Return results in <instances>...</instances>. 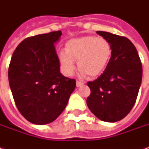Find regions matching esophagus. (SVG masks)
<instances>
[{
	"instance_id": "obj_1",
	"label": "esophagus",
	"mask_w": 149,
	"mask_h": 149,
	"mask_svg": "<svg viewBox=\"0 0 149 149\" xmlns=\"http://www.w3.org/2000/svg\"><path fill=\"white\" fill-rule=\"evenodd\" d=\"M84 85V83L81 81H76V86L77 87H80Z\"/></svg>"
}]
</instances>
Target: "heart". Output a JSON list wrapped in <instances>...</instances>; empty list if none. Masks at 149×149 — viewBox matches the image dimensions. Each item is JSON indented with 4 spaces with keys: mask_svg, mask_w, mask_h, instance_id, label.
<instances>
[{
    "mask_svg": "<svg viewBox=\"0 0 149 149\" xmlns=\"http://www.w3.org/2000/svg\"><path fill=\"white\" fill-rule=\"evenodd\" d=\"M112 48L104 38L85 36L68 41L65 50L59 53V61L63 72L71 75L75 69L74 60L82 75L97 76L103 72L109 63Z\"/></svg>",
    "mask_w": 149,
    "mask_h": 149,
    "instance_id": "b5f03b06",
    "label": "heart"
}]
</instances>
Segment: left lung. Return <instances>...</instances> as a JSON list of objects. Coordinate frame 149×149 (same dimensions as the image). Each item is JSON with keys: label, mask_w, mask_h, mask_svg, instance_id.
I'll return each mask as SVG.
<instances>
[{"label": "left lung", "mask_w": 149, "mask_h": 149, "mask_svg": "<svg viewBox=\"0 0 149 149\" xmlns=\"http://www.w3.org/2000/svg\"><path fill=\"white\" fill-rule=\"evenodd\" d=\"M97 33L109 41L112 54L100 77L88 83L91 93L87 105L99 120L116 122L125 117L135 103L142 82V64L128 38L103 31Z\"/></svg>", "instance_id": "1"}]
</instances>
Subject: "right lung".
<instances>
[{"mask_svg": "<svg viewBox=\"0 0 149 149\" xmlns=\"http://www.w3.org/2000/svg\"><path fill=\"white\" fill-rule=\"evenodd\" d=\"M61 31L24 39L12 55L8 78L12 95L22 116L35 125L54 121L63 112L75 79L60 72L55 44Z\"/></svg>", "mask_w": 149, "mask_h": 149, "instance_id": "obj_1", "label": "right lung"}]
</instances>
